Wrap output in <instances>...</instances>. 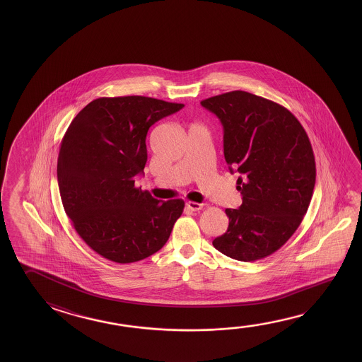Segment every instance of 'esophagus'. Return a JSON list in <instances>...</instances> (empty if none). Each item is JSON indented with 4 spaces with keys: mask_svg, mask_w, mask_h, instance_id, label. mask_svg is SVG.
<instances>
[{
    "mask_svg": "<svg viewBox=\"0 0 362 362\" xmlns=\"http://www.w3.org/2000/svg\"><path fill=\"white\" fill-rule=\"evenodd\" d=\"M185 206H187V208L190 209V211H199V209L203 208V204H202V203H197V202H187Z\"/></svg>",
    "mask_w": 362,
    "mask_h": 362,
    "instance_id": "esophagus-1",
    "label": "esophagus"
}]
</instances>
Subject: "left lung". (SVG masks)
<instances>
[{"instance_id":"1","label":"left lung","mask_w":362,"mask_h":362,"mask_svg":"<svg viewBox=\"0 0 362 362\" xmlns=\"http://www.w3.org/2000/svg\"><path fill=\"white\" fill-rule=\"evenodd\" d=\"M201 105L221 119L226 163L241 174L243 204L226 209L228 228L212 243L235 260H260L280 249L307 214L315 184L308 135L284 106L245 90Z\"/></svg>"}]
</instances>
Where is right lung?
<instances>
[{
  "label": "right lung",
  "instance_id": "right-lung-1",
  "mask_svg": "<svg viewBox=\"0 0 362 362\" xmlns=\"http://www.w3.org/2000/svg\"><path fill=\"white\" fill-rule=\"evenodd\" d=\"M144 95L101 97L73 119L60 143V198L78 235L105 259L130 264L165 245L183 199L160 202L135 187L151 124L183 108Z\"/></svg>",
  "mask_w": 362,
  "mask_h": 362
}]
</instances>
